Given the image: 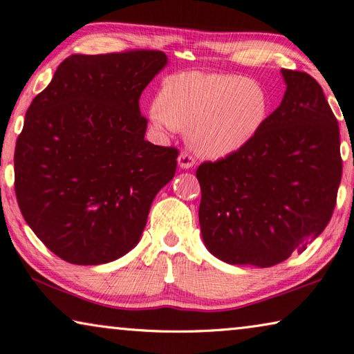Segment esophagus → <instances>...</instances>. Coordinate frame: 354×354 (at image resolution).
Returning <instances> with one entry per match:
<instances>
[{"label": "esophagus", "instance_id": "esophagus-1", "mask_svg": "<svg viewBox=\"0 0 354 354\" xmlns=\"http://www.w3.org/2000/svg\"><path fill=\"white\" fill-rule=\"evenodd\" d=\"M178 162H179V165H181L183 169H190V167H193L194 164H196V160H194V156L190 152H187V150H183V152L179 153Z\"/></svg>", "mask_w": 354, "mask_h": 354}]
</instances>
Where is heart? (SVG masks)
I'll return each instance as SVG.
<instances>
[{"mask_svg": "<svg viewBox=\"0 0 354 354\" xmlns=\"http://www.w3.org/2000/svg\"><path fill=\"white\" fill-rule=\"evenodd\" d=\"M268 114L269 99L259 82L190 71L164 82L150 118L158 127L189 129L190 145L199 153L225 156L245 147Z\"/></svg>", "mask_w": 354, "mask_h": 354, "instance_id": "b5f03b06", "label": "heart"}]
</instances>
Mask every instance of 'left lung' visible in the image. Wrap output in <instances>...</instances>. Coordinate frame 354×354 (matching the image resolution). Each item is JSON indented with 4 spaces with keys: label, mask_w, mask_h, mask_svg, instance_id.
Returning <instances> with one entry per match:
<instances>
[{
    "label": "left lung",
    "mask_w": 354,
    "mask_h": 354,
    "mask_svg": "<svg viewBox=\"0 0 354 354\" xmlns=\"http://www.w3.org/2000/svg\"><path fill=\"white\" fill-rule=\"evenodd\" d=\"M281 104L245 147L202 162L199 223L208 251L269 268L303 252L332 219L342 176L339 126L321 85L281 70Z\"/></svg>",
    "instance_id": "obj_1"
}]
</instances>
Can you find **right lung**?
<instances>
[{
  "instance_id": "right-lung-1",
  "label": "right lung",
  "mask_w": 354,
  "mask_h": 354,
  "mask_svg": "<svg viewBox=\"0 0 354 354\" xmlns=\"http://www.w3.org/2000/svg\"><path fill=\"white\" fill-rule=\"evenodd\" d=\"M160 50L73 55L26 114L15 193L28 227L73 265L117 260L138 243L152 201L176 171V147L145 140L140 97Z\"/></svg>"
}]
</instances>
